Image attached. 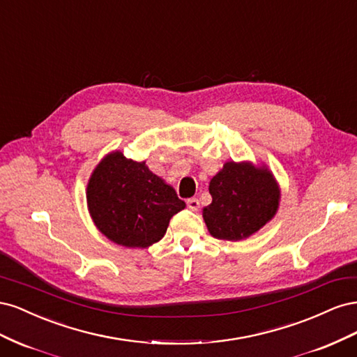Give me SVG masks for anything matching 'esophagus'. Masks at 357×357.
<instances>
[{
    "mask_svg": "<svg viewBox=\"0 0 357 357\" xmlns=\"http://www.w3.org/2000/svg\"><path fill=\"white\" fill-rule=\"evenodd\" d=\"M188 207H189L192 211H198V210H199V201H198L197 198L188 199Z\"/></svg>",
    "mask_w": 357,
    "mask_h": 357,
    "instance_id": "obj_1",
    "label": "esophagus"
}]
</instances>
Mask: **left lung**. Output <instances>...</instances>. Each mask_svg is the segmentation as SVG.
I'll return each mask as SVG.
<instances>
[{"mask_svg": "<svg viewBox=\"0 0 357 357\" xmlns=\"http://www.w3.org/2000/svg\"><path fill=\"white\" fill-rule=\"evenodd\" d=\"M211 204L204 207L202 218L211 236L240 241L256 234L274 219L282 190L265 164L250 160H228L210 180Z\"/></svg>", "mask_w": 357, "mask_h": 357, "instance_id": "left-lung-1", "label": "left lung"}]
</instances>
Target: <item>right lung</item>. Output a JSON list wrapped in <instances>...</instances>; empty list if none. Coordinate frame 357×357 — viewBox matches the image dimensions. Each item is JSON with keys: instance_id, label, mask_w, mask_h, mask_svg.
<instances>
[{"instance_id": "add662e5", "label": "right lung", "mask_w": 357, "mask_h": 357, "mask_svg": "<svg viewBox=\"0 0 357 357\" xmlns=\"http://www.w3.org/2000/svg\"><path fill=\"white\" fill-rule=\"evenodd\" d=\"M86 202L96 229L128 248H147L162 240L172 215L186 207L146 160L128 159L121 150L107 153L93 168Z\"/></svg>"}]
</instances>
